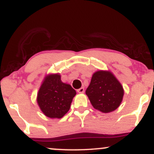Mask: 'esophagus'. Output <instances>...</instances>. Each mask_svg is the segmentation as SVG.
<instances>
[{
  "label": "esophagus",
  "mask_w": 154,
  "mask_h": 154,
  "mask_svg": "<svg viewBox=\"0 0 154 154\" xmlns=\"http://www.w3.org/2000/svg\"><path fill=\"white\" fill-rule=\"evenodd\" d=\"M77 92H78L79 93H83L85 92V89H84V88H79V89H78L77 90Z\"/></svg>",
  "instance_id": "1"
}]
</instances>
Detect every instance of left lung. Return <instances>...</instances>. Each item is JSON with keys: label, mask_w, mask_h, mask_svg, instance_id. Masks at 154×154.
<instances>
[{"label": "left lung", "mask_w": 154, "mask_h": 154, "mask_svg": "<svg viewBox=\"0 0 154 154\" xmlns=\"http://www.w3.org/2000/svg\"><path fill=\"white\" fill-rule=\"evenodd\" d=\"M85 93L95 109L109 113L119 106L122 101L124 89L111 72L99 70L93 75Z\"/></svg>", "instance_id": "left-lung-1"}]
</instances>
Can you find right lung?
Masks as SVG:
<instances>
[{"instance_id":"right-lung-1","label":"right lung","mask_w":154,"mask_h":154,"mask_svg":"<svg viewBox=\"0 0 154 154\" xmlns=\"http://www.w3.org/2000/svg\"><path fill=\"white\" fill-rule=\"evenodd\" d=\"M75 89L61 80L59 74L47 75L39 89L37 101L40 110L52 119L63 117L69 110Z\"/></svg>"}]
</instances>
